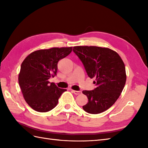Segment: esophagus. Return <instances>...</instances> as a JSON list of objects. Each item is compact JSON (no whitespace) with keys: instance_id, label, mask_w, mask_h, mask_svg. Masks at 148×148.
I'll return each mask as SVG.
<instances>
[{"instance_id":"esophagus-1","label":"esophagus","mask_w":148,"mask_h":148,"mask_svg":"<svg viewBox=\"0 0 148 148\" xmlns=\"http://www.w3.org/2000/svg\"><path fill=\"white\" fill-rule=\"evenodd\" d=\"M72 92L74 93L75 95H80V94H81V91H76V90H72Z\"/></svg>"}]
</instances>
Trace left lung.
<instances>
[{
	"mask_svg": "<svg viewBox=\"0 0 148 148\" xmlns=\"http://www.w3.org/2000/svg\"><path fill=\"white\" fill-rule=\"evenodd\" d=\"M73 51L84 65L86 73L97 87L84 90L88 102L83 109L90 114H99L108 110L119 98L126 83L123 62L116 51L98 46H74Z\"/></svg>",
	"mask_w": 148,
	"mask_h": 148,
	"instance_id": "left-lung-1",
	"label": "left lung"
}]
</instances>
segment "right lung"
I'll list each match as a JSON object with an SVG mask.
<instances>
[{
    "mask_svg": "<svg viewBox=\"0 0 148 148\" xmlns=\"http://www.w3.org/2000/svg\"><path fill=\"white\" fill-rule=\"evenodd\" d=\"M72 47L52 48L31 53L21 65L18 83L26 102L40 112L51 111L66 89L59 88L48 79L57 72L58 62L68 56Z\"/></svg>",
    "mask_w": 148,
    "mask_h": 148,
    "instance_id": "obj_1",
    "label": "right lung"
}]
</instances>
